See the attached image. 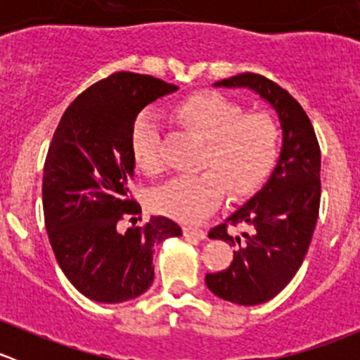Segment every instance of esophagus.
<instances>
[{"instance_id": "1", "label": "esophagus", "mask_w": 360, "mask_h": 360, "mask_svg": "<svg viewBox=\"0 0 360 360\" xmlns=\"http://www.w3.org/2000/svg\"><path fill=\"white\" fill-rule=\"evenodd\" d=\"M183 233L186 238H197V240H203L205 238V231L198 230V228H191V226H184Z\"/></svg>"}]
</instances>
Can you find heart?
I'll return each mask as SVG.
<instances>
[{
    "instance_id": "1",
    "label": "heart",
    "mask_w": 360,
    "mask_h": 360,
    "mask_svg": "<svg viewBox=\"0 0 360 360\" xmlns=\"http://www.w3.org/2000/svg\"><path fill=\"white\" fill-rule=\"evenodd\" d=\"M174 118L193 136L205 141L200 170L195 177H179L155 193L158 212L181 221L200 223L219 209L226 186L233 197L256 191L278 157L281 130L266 112H244V108L214 90L191 94L174 106ZM162 134L153 112L144 111L130 130V151L146 174L163 169Z\"/></svg>"
}]
</instances>
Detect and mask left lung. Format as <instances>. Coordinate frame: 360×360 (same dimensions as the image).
<instances>
[{
	"label": "left lung",
	"instance_id": "left-lung-1",
	"mask_svg": "<svg viewBox=\"0 0 360 360\" xmlns=\"http://www.w3.org/2000/svg\"><path fill=\"white\" fill-rule=\"evenodd\" d=\"M214 86L252 90L274 108L282 129L281 155L264 186L209 231L212 240L238 248L226 270L205 275L207 288L221 300L254 307L277 296L303 263L321 205V150L307 112L271 79L242 72ZM226 224L253 231L242 243L227 233Z\"/></svg>",
	"mask_w": 360,
	"mask_h": 360
}]
</instances>
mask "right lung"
I'll list each match as a JSON object with an SVG mask.
<instances>
[{
	"label": "right lung",
	"mask_w": 360,
	"mask_h": 360,
	"mask_svg": "<svg viewBox=\"0 0 360 360\" xmlns=\"http://www.w3.org/2000/svg\"><path fill=\"white\" fill-rule=\"evenodd\" d=\"M176 90L153 76L115 72L72 101L50 143L41 188L50 245L68 281L97 303L146 292L155 277V245L183 235L163 216L118 228L123 216L141 212L129 198L134 122L148 104Z\"/></svg>",
	"instance_id": "obj_1"
}]
</instances>
